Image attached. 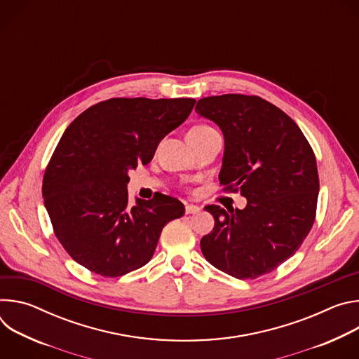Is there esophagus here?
Returning <instances> with one entry per match:
<instances>
[{
	"instance_id": "1",
	"label": "esophagus",
	"mask_w": 359,
	"mask_h": 359,
	"mask_svg": "<svg viewBox=\"0 0 359 359\" xmlns=\"http://www.w3.org/2000/svg\"><path fill=\"white\" fill-rule=\"evenodd\" d=\"M184 212H186V215H196L200 212V208L196 206V204H186Z\"/></svg>"
}]
</instances>
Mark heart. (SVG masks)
Here are the masks:
<instances>
[{
	"instance_id": "1",
	"label": "heart",
	"mask_w": 359,
	"mask_h": 359,
	"mask_svg": "<svg viewBox=\"0 0 359 359\" xmlns=\"http://www.w3.org/2000/svg\"><path fill=\"white\" fill-rule=\"evenodd\" d=\"M213 128L209 125H196L194 128H191L189 132H206V130H212Z\"/></svg>"
}]
</instances>
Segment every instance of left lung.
Masks as SVG:
<instances>
[{
	"label": "left lung",
	"instance_id": "obj_1",
	"mask_svg": "<svg viewBox=\"0 0 359 359\" xmlns=\"http://www.w3.org/2000/svg\"><path fill=\"white\" fill-rule=\"evenodd\" d=\"M196 112L223 130V190L247 198L243 210L204 208L215 227L200 240L201 252L240 280L270 274L301 247L316 222L314 150L298 125L260 96H208L197 100Z\"/></svg>",
	"mask_w": 359,
	"mask_h": 359
}]
</instances>
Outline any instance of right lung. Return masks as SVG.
<instances>
[{
	"instance_id": "obj_1",
	"label": "right lung",
	"mask_w": 359,
	"mask_h": 359,
	"mask_svg": "<svg viewBox=\"0 0 359 359\" xmlns=\"http://www.w3.org/2000/svg\"><path fill=\"white\" fill-rule=\"evenodd\" d=\"M190 97H112L82 112L50 156L42 196L54 234L71 257L102 277L143 267L163 227L184 215L166 194L129 204L128 172L190 115Z\"/></svg>"
}]
</instances>
